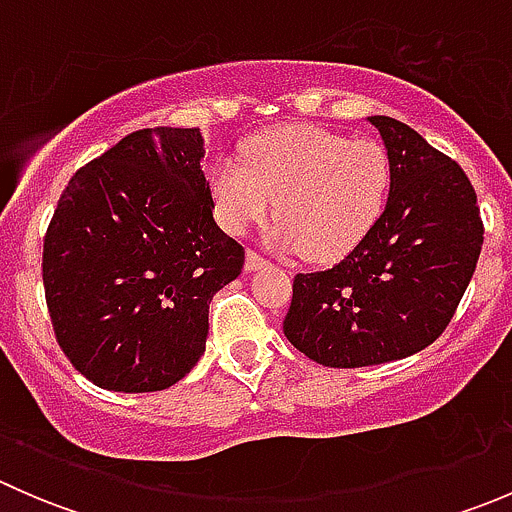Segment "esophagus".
Segmentation results:
<instances>
[{
	"instance_id": "obj_1",
	"label": "esophagus",
	"mask_w": 512,
	"mask_h": 512,
	"mask_svg": "<svg viewBox=\"0 0 512 512\" xmlns=\"http://www.w3.org/2000/svg\"><path fill=\"white\" fill-rule=\"evenodd\" d=\"M267 265H270V262H267L265 257L257 255L255 250H247V255H245V270H247V272L262 270V267H267Z\"/></svg>"
}]
</instances>
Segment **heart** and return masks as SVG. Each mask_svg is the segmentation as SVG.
<instances>
[{
	"label": "heart",
	"mask_w": 512,
	"mask_h": 512,
	"mask_svg": "<svg viewBox=\"0 0 512 512\" xmlns=\"http://www.w3.org/2000/svg\"><path fill=\"white\" fill-rule=\"evenodd\" d=\"M215 220L242 235L267 218L275 200L270 240L304 250L312 260L347 257L379 223L391 190V163L376 141L314 126L257 133L242 146V163L223 158L210 170Z\"/></svg>",
	"instance_id": "b5f03b06"
}]
</instances>
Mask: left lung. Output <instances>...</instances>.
I'll return each mask as SVG.
<instances>
[{"label":"left lung","mask_w":512,"mask_h":512,"mask_svg":"<svg viewBox=\"0 0 512 512\" xmlns=\"http://www.w3.org/2000/svg\"><path fill=\"white\" fill-rule=\"evenodd\" d=\"M391 163L379 223L339 265L297 275L285 337L334 369L386 364L436 342L476 272L483 220L461 165L406 123L369 116Z\"/></svg>","instance_id":"left-lung-1"}]
</instances>
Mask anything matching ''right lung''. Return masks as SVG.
<instances>
[{
    "label": "right lung",
    "instance_id": "obj_1",
    "mask_svg": "<svg viewBox=\"0 0 512 512\" xmlns=\"http://www.w3.org/2000/svg\"><path fill=\"white\" fill-rule=\"evenodd\" d=\"M200 128H143L66 185L44 237L59 347L96 386L163 391L205 352L210 299L245 265L220 230Z\"/></svg>",
    "mask_w": 512,
    "mask_h": 512
}]
</instances>
